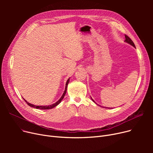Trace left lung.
Segmentation results:
<instances>
[{
	"label": "left lung",
	"mask_w": 153,
	"mask_h": 153,
	"mask_svg": "<svg viewBox=\"0 0 153 153\" xmlns=\"http://www.w3.org/2000/svg\"><path fill=\"white\" fill-rule=\"evenodd\" d=\"M125 42H126V43H128V44H130V45H131V46H133V47H134V48H136L135 47V45H134V43L133 42V41H132V40L129 38V37H128L127 35H125ZM92 99V98H91ZM92 101L94 102H95V101L92 99ZM96 104H97V103H96ZM97 105H98V104H97ZM100 106V105H99ZM101 107V106H100Z\"/></svg>",
	"instance_id": "1"
}]
</instances>
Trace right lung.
Segmentation results:
<instances>
[{
	"instance_id": "add662e5",
	"label": "right lung",
	"mask_w": 153,
	"mask_h": 153,
	"mask_svg": "<svg viewBox=\"0 0 153 153\" xmlns=\"http://www.w3.org/2000/svg\"><path fill=\"white\" fill-rule=\"evenodd\" d=\"M69 82V78L68 79V81H67V82H66V87H65V90H64V93H63L62 95L61 96V97L59 99V100H58V101L56 102V103H54L52 104V105H48V106H45V105H44V106H43V105H41V106H38V105H33V104H31V103H28L27 100H25L24 99H23L25 100V101L27 102V103L28 104V105L30 107H33V108H37V109H41V110H48V109H51V108H53L55 107L56 106H57L59 103H60V102H61V100L63 99V98H64V95H65V94H66V93L67 87H68V85Z\"/></svg>"
}]
</instances>
